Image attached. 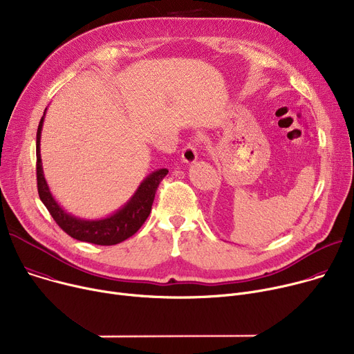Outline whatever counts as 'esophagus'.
<instances>
[{"instance_id":"34e87169","label":"esophagus","mask_w":354,"mask_h":354,"mask_svg":"<svg viewBox=\"0 0 354 354\" xmlns=\"http://www.w3.org/2000/svg\"><path fill=\"white\" fill-rule=\"evenodd\" d=\"M198 156V145L196 142H188L183 151H181V160L185 162H194Z\"/></svg>"}]
</instances>
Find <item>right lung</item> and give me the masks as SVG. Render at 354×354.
<instances>
[{
  "instance_id": "1",
  "label": "right lung",
  "mask_w": 354,
  "mask_h": 354,
  "mask_svg": "<svg viewBox=\"0 0 354 354\" xmlns=\"http://www.w3.org/2000/svg\"><path fill=\"white\" fill-rule=\"evenodd\" d=\"M42 123L44 116L37 130V187L41 201L45 204L46 209L59 225V228L77 241L91 242L95 243V245H116V243H120L122 241L138 232L147 220L157 188L161 180L169 174V170L161 169L150 174L140 184L139 189L131 197V200L120 211H118L112 216H109V218L99 221H85L75 218V216L65 212L58 205V203L53 200L52 194L49 193L48 184L44 178L39 154Z\"/></svg>"
}]
</instances>
